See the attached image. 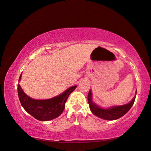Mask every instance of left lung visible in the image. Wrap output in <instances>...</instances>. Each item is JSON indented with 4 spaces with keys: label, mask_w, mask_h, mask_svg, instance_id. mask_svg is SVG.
I'll list each match as a JSON object with an SVG mask.
<instances>
[{
    "label": "left lung",
    "mask_w": 151,
    "mask_h": 151,
    "mask_svg": "<svg viewBox=\"0 0 151 151\" xmlns=\"http://www.w3.org/2000/svg\"><path fill=\"white\" fill-rule=\"evenodd\" d=\"M137 91L135 96L129 103L124 104L122 106H114L108 108H103L97 106L92 101V91L90 90L88 94V101L90 106V109L94 115L105 120H115L119 119L122 116L127 113L129 110L133 105L134 100H135Z\"/></svg>",
    "instance_id": "obj_1"
}]
</instances>
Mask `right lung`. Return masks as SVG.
Listing matches in <instances>:
<instances>
[{
    "mask_svg": "<svg viewBox=\"0 0 151 151\" xmlns=\"http://www.w3.org/2000/svg\"><path fill=\"white\" fill-rule=\"evenodd\" d=\"M21 79V74L19 81ZM77 86L68 88L63 93L48 99H34L23 92L18 83V94L21 106L25 111L39 121H50L58 117L65 109L68 96Z\"/></svg>",
    "mask_w": 151,
    "mask_h": 151,
    "instance_id": "1",
    "label": "right lung"
}]
</instances>
